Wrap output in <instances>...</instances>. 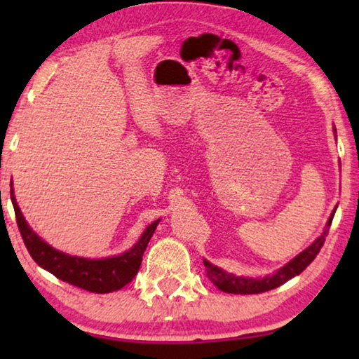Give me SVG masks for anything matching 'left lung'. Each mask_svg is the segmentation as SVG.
I'll use <instances>...</instances> for the list:
<instances>
[{"label": "left lung", "instance_id": "1", "mask_svg": "<svg viewBox=\"0 0 359 359\" xmlns=\"http://www.w3.org/2000/svg\"><path fill=\"white\" fill-rule=\"evenodd\" d=\"M334 133H336V128H334ZM336 209L337 205L331 212L330 218H327V223L323 229V233H321L318 238L306 248V250H302L299 255H296L293 259H290L287 264L282 266L280 269H277L276 272H272V274L264 276V277H257V278L234 276L231 274V272L223 271L222 267L212 264L210 261L204 259L208 277L218 290L224 291V293H233V294H257V293H264V291L280 287V285H283L285 282H288L290 278L299 276L301 272L312 263L315 257H317L320 248L325 244L327 233H330V226L332 223L334 214H336Z\"/></svg>", "mask_w": 359, "mask_h": 359}]
</instances>
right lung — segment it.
Returning a JSON list of instances; mask_svg holds the SVG:
<instances>
[{"label":"right lung","mask_w":359,"mask_h":359,"mask_svg":"<svg viewBox=\"0 0 359 359\" xmlns=\"http://www.w3.org/2000/svg\"><path fill=\"white\" fill-rule=\"evenodd\" d=\"M11 199L15 210V218L17 224H19L22 239L25 242L27 250L32 255V258L36 263L42 269L48 271L50 274L60 278V280L100 294L112 293V291L123 288L126 283H130L136 277L149 241L154 236L158 223L161 222V218H158L154 223H150L144 229V233L141 234V238H139L136 244L130 250L120 255H114V257L101 259L72 257V255L60 252L52 245H48L46 241H42L34 233L32 226L27 223L25 217H23L19 204H17L12 184Z\"/></svg>","instance_id":"add662e5"}]
</instances>
